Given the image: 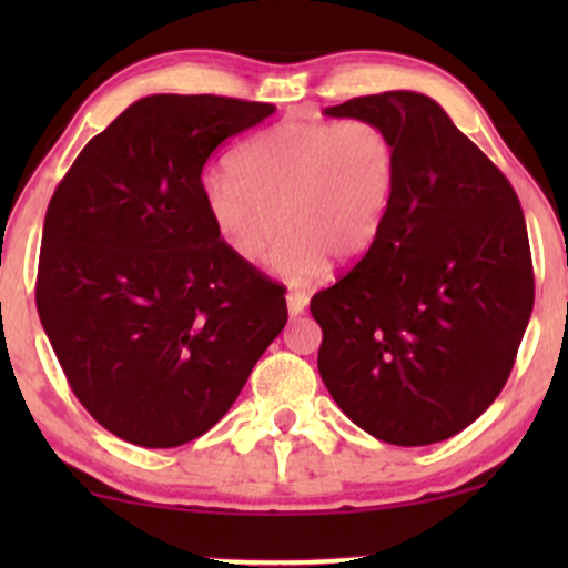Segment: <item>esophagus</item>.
I'll list each match as a JSON object with an SVG mask.
<instances>
[{
  "label": "esophagus",
  "instance_id": "esophagus-1",
  "mask_svg": "<svg viewBox=\"0 0 568 568\" xmlns=\"http://www.w3.org/2000/svg\"><path fill=\"white\" fill-rule=\"evenodd\" d=\"M307 302H310V297H307L305 292H300V290H294V292L286 294V310H290V317H297V315L305 313Z\"/></svg>",
  "mask_w": 568,
  "mask_h": 568
}]
</instances>
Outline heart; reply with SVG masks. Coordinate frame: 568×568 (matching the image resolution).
<instances>
[{"label":"heart","mask_w":568,"mask_h":568,"mask_svg":"<svg viewBox=\"0 0 568 568\" xmlns=\"http://www.w3.org/2000/svg\"><path fill=\"white\" fill-rule=\"evenodd\" d=\"M400 181L398 142L375 121H282L247 139L232 170L201 181L214 235L243 263L261 261L278 222L271 274L305 286L359 261L383 235Z\"/></svg>","instance_id":"b5f03b06"}]
</instances>
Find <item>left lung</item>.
<instances>
[{"instance_id": "left-lung-1", "label": "left lung", "mask_w": 568, "mask_h": 568, "mask_svg": "<svg viewBox=\"0 0 568 568\" xmlns=\"http://www.w3.org/2000/svg\"><path fill=\"white\" fill-rule=\"evenodd\" d=\"M398 142L400 181L375 247L310 313L333 400L372 437L422 447L496 400L530 323L535 282L519 199L437 100L395 90L325 108Z\"/></svg>"}]
</instances>
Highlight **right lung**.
Wrapping results in <instances>:
<instances>
[{"instance_id": "right-lung-1", "label": "right lung", "mask_w": 568, "mask_h": 568, "mask_svg": "<svg viewBox=\"0 0 568 568\" xmlns=\"http://www.w3.org/2000/svg\"><path fill=\"white\" fill-rule=\"evenodd\" d=\"M276 108L146 95L92 136L53 191L36 305L90 416L139 447L212 429L286 325L282 286L214 235L201 170Z\"/></svg>"}]
</instances>
